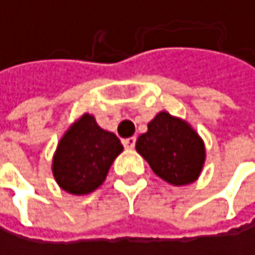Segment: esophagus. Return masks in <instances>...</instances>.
Instances as JSON below:
<instances>
[{"mask_svg":"<svg viewBox=\"0 0 255 255\" xmlns=\"http://www.w3.org/2000/svg\"><path fill=\"white\" fill-rule=\"evenodd\" d=\"M123 144L127 147V149H132L135 146V137H128V138H124L123 140Z\"/></svg>","mask_w":255,"mask_h":255,"instance_id":"1","label":"esophagus"}]
</instances>
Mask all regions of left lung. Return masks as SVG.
Listing matches in <instances>:
<instances>
[{"label":"left lung","instance_id":"8db88e82","mask_svg":"<svg viewBox=\"0 0 255 255\" xmlns=\"http://www.w3.org/2000/svg\"><path fill=\"white\" fill-rule=\"evenodd\" d=\"M135 150L153 173L174 186H186L199 177L205 162V146L199 134L186 121L159 112L147 131L138 135Z\"/></svg>","mask_w":255,"mask_h":255}]
</instances>
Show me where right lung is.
I'll list each match as a JSON object with an SVG mask.
<instances>
[{"mask_svg":"<svg viewBox=\"0 0 255 255\" xmlns=\"http://www.w3.org/2000/svg\"><path fill=\"white\" fill-rule=\"evenodd\" d=\"M123 149L114 132L99 127L93 115L84 114L57 144L53 176L63 190L72 195L91 193L105 181Z\"/></svg>","mask_w":255,"mask_h":255,"instance_id":"add662e5","label":"right lung"}]
</instances>
